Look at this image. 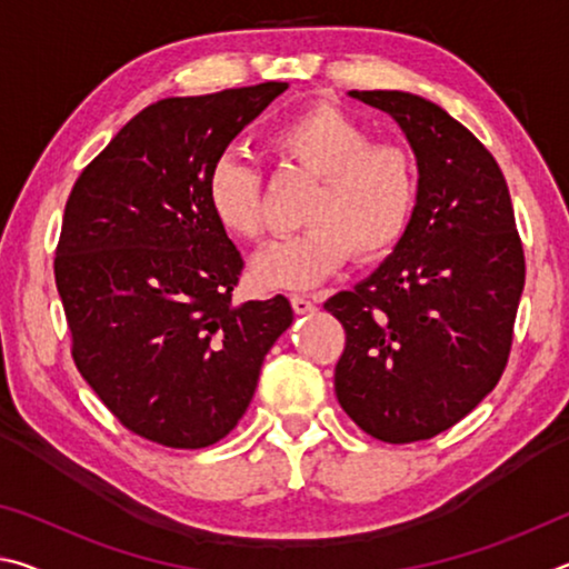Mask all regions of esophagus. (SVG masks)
<instances>
[{
	"label": "esophagus",
	"mask_w": 569,
	"mask_h": 569,
	"mask_svg": "<svg viewBox=\"0 0 569 569\" xmlns=\"http://www.w3.org/2000/svg\"><path fill=\"white\" fill-rule=\"evenodd\" d=\"M291 306L296 313H313L316 311V303L311 301L308 296H301V293H293L291 296Z\"/></svg>",
	"instance_id": "obj_1"
}]
</instances>
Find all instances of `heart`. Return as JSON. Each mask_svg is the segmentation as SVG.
<instances>
[{
    "instance_id": "1",
    "label": "heart",
    "mask_w": 569,
    "mask_h": 569,
    "mask_svg": "<svg viewBox=\"0 0 569 569\" xmlns=\"http://www.w3.org/2000/svg\"><path fill=\"white\" fill-rule=\"evenodd\" d=\"M271 148L319 178L303 210V230L271 240L250 266L261 288L306 291L339 271L353 250L379 258L399 243L419 198L417 158L399 142H371L349 114L313 104L278 124ZM208 206L230 236L263 233L261 172L246 152L226 150L206 178Z\"/></svg>"
}]
</instances>
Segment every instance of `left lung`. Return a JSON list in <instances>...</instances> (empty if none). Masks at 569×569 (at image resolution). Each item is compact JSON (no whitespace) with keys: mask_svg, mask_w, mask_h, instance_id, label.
<instances>
[{"mask_svg":"<svg viewBox=\"0 0 569 569\" xmlns=\"http://www.w3.org/2000/svg\"><path fill=\"white\" fill-rule=\"evenodd\" d=\"M349 94L407 134L419 198L387 261L323 303L346 331L333 389L366 435L409 445L455 427L497 387L525 250L502 170L465 124L411 92Z\"/></svg>","mask_w":569,"mask_h":569,"instance_id":"8db88e82","label":"left lung"}]
</instances>
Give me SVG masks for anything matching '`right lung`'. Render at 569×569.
<instances>
[{
	"label": "right lung",
	"mask_w": 569,
	"mask_h": 569,
	"mask_svg": "<svg viewBox=\"0 0 569 569\" xmlns=\"http://www.w3.org/2000/svg\"><path fill=\"white\" fill-rule=\"evenodd\" d=\"M286 88L150 104L67 198L54 281L72 359L122 427L156 445L230 435L293 323L286 296L233 303L243 258L206 198L213 160Z\"/></svg>",
	"instance_id": "obj_1"
}]
</instances>
